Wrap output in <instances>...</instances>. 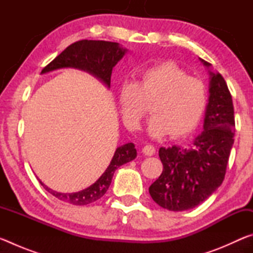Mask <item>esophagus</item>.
I'll return each instance as SVG.
<instances>
[{
    "instance_id": "1",
    "label": "esophagus",
    "mask_w": 253,
    "mask_h": 253,
    "mask_svg": "<svg viewBox=\"0 0 253 253\" xmlns=\"http://www.w3.org/2000/svg\"><path fill=\"white\" fill-rule=\"evenodd\" d=\"M155 151L156 149L153 146V145H146V146L143 147V153L146 156H153L154 154H155Z\"/></svg>"
}]
</instances>
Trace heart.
Listing matches in <instances>:
<instances>
[{
  "instance_id": "obj_1",
  "label": "heart",
  "mask_w": 253,
  "mask_h": 253,
  "mask_svg": "<svg viewBox=\"0 0 253 253\" xmlns=\"http://www.w3.org/2000/svg\"><path fill=\"white\" fill-rule=\"evenodd\" d=\"M123 121L138 129L152 104L154 116L147 124L152 138L170 134L174 138L193 131L208 105L207 87L198 78L173 62H164L142 71L135 83L125 81L118 89Z\"/></svg>"
}]
</instances>
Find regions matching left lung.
I'll use <instances>...</instances> for the list:
<instances>
[{"label":"left lung","mask_w":253,"mask_h":253,"mask_svg":"<svg viewBox=\"0 0 253 253\" xmlns=\"http://www.w3.org/2000/svg\"><path fill=\"white\" fill-rule=\"evenodd\" d=\"M199 59L210 76L203 131L190 147L160 148L164 169L148 188L155 203L174 212L198 207L217 190L234 142V109L228 85L219 72L212 71L211 63Z\"/></svg>","instance_id":"8db88e82"}]
</instances>
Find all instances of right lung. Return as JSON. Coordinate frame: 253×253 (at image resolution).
<instances>
[{
    "instance_id": "1",
    "label": "right lung",
    "mask_w": 253,
    "mask_h": 253,
    "mask_svg": "<svg viewBox=\"0 0 253 253\" xmlns=\"http://www.w3.org/2000/svg\"><path fill=\"white\" fill-rule=\"evenodd\" d=\"M127 51L126 48H123L117 42L81 40L75 42L66 50H63L57 58H54L48 66L43 68L41 75L63 69V68H75V69L83 70L92 75L98 80H100L107 88H110L111 72L114 67L127 53ZM136 156L137 151L132 143H127L117 147L104 174L92 185L75 193H60V192L51 190L41 181L40 183L50 194L62 202L74 205H87L102 198L108 190L115 170L119 166L135 160Z\"/></svg>"
}]
</instances>
